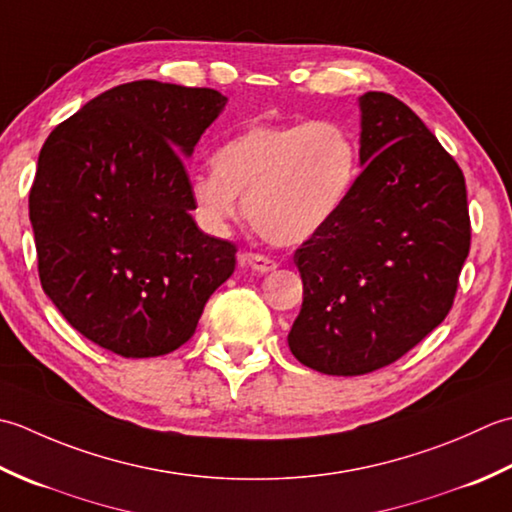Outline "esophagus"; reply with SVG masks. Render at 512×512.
Returning a JSON list of instances; mask_svg holds the SVG:
<instances>
[{
	"label": "esophagus",
	"instance_id": "obj_1",
	"mask_svg": "<svg viewBox=\"0 0 512 512\" xmlns=\"http://www.w3.org/2000/svg\"><path fill=\"white\" fill-rule=\"evenodd\" d=\"M238 263H241L243 267L260 271V274H267V271H274L278 267L276 260H271L263 254H254V252H247V254L238 256Z\"/></svg>",
	"mask_w": 512,
	"mask_h": 512
}]
</instances>
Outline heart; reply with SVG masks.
<instances>
[{
  "mask_svg": "<svg viewBox=\"0 0 512 512\" xmlns=\"http://www.w3.org/2000/svg\"><path fill=\"white\" fill-rule=\"evenodd\" d=\"M358 143L336 121L256 123L225 141L214 172L196 174V218L221 232L241 214L274 245H300L331 223L356 185Z\"/></svg>",
  "mask_w": 512,
  "mask_h": 512,
  "instance_id": "1",
  "label": "heart"
}]
</instances>
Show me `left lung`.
Segmentation results:
<instances>
[{"label": "left lung", "instance_id": "obj_1", "mask_svg": "<svg viewBox=\"0 0 512 512\" xmlns=\"http://www.w3.org/2000/svg\"><path fill=\"white\" fill-rule=\"evenodd\" d=\"M364 170L331 223L294 263L302 307L287 342L327 375L400 360L453 307L471 249L460 165L422 119L387 92L360 97Z\"/></svg>", "mask_w": 512, "mask_h": 512}]
</instances>
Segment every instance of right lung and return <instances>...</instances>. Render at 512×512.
<instances>
[{"instance_id":"1","label":"right lung","mask_w":512,"mask_h":512,"mask_svg":"<svg viewBox=\"0 0 512 512\" xmlns=\"http://www.w3.org/2000/svg\"><path fill=\"white\" fill-rule=\"evenodd\" d=\"M225 103L212 88L123 83L59 123L39 152L28 212L41 287L117 356L179 349L234 274L236 245L194 223L183 165Z\"/></svg>"}]
</instances>
